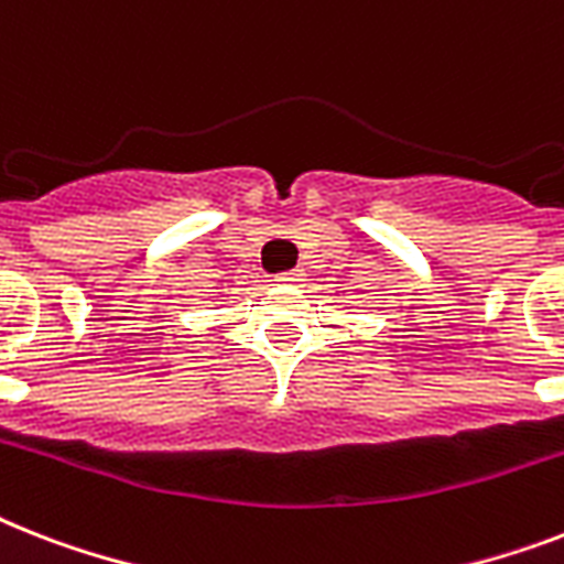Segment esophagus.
Masks as SVG:
<instances>
[{
    "mask_svg": "<svg viewBox=\"0 0 564 564\" xmlns=\"http://www.w3.org/2000/svg\"><path fill=\"white\" fill-rule=\"evenodd\" d=\"M304 278V272L301 269H290V272H278V278L274 281H281V283H297Z\"/></svg>",
    "mask_w": 564,
    "mask_h": 564,
    "instance_id": "esophagus-1",
    "label": "esophagus"
}]
</instances>
